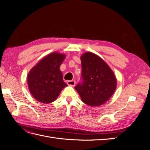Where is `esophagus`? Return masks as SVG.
Here are the masks:
<instances>
[{
  "label": "esophagus",
  "mask_w": 150,
  "mask_h": 150,
  "mask_svg": "<svg viewBox=\"0 0 150 150\" xmlns=\"http://www.w3.org/2000/svg\"><path fill=\"white\" fill-rule=\"evenodd\" d=\"M67 84L69 86H74L76 84V81L74 80H72V81H68L67 82Z\"/></svg>",
  "instance_id": "obj_1"
}]
</instances>
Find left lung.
I'll return each instance as SVG.
<instances>
[{
  "instance_id": "8db88e82",
  "label": "left lung",
  "mask_w": 150,
  "mask_h": 150,
  "mask_svg": "<svg viewBox=\"0 0 150 150\" xmlns=\"http://www.w3.org/2000/svg\"><path fill=\"white\" fill-rule=\"evenodd\" d=\"M81 81L75 86L83 103L91 106L105 103L114 93L116 79L106 63L92 52L81 57Z\"/></svg>"
}]
</instances>
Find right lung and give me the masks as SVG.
Segmentation results:
<instances>
[{
	"label": "right lung",
	"instance_id": "1",
	"mask_svg": "<svg viewBox=\"0 0 150 150\" xmlns=\"http://www.w3.org/2000/svg\"><path fill=\"white\" fill-rule=\"evenodd\" d=\"M64 59V54L53 52L32 68L28 76V83L30 92L36 100L42 103L53 102L67 86L59 69Z\"/></svg>",
	"mask_w": 150,
	"mask_h": 150
}]
</instances>
